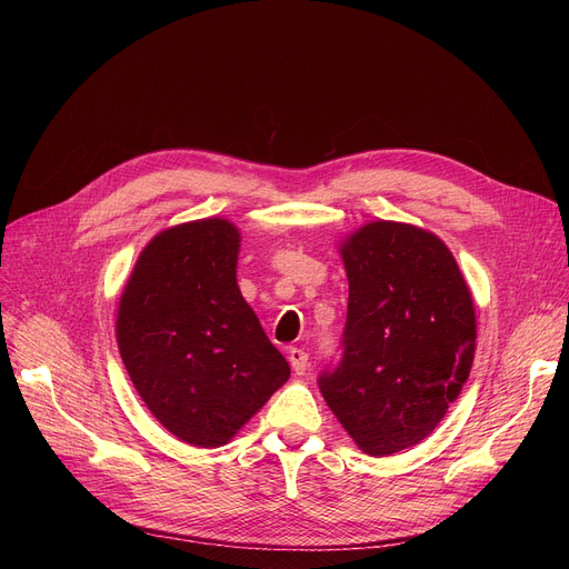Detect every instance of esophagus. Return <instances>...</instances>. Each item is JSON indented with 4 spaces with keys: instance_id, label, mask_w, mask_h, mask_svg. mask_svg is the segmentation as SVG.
<instances>
[{
    "instance_id": "esophagus-1",
    "label": "esophagus",
    "mask_w": 569,
    "mask_h": 569,
    "mask_svg": "<svg viewBox=\"0 0 569 569\" xmlns=\"http://www.w3.org/2000/svg\"><path fill=\"white\" fill-rule=\"evenodd\" d=\"M288 362H290V367H292V371L297 376H302L309 369V355L302 348H290Z\"/></svg>"
}]
</instances>
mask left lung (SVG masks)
I'll return each mask as SVG.
<instances>
[{"mask_svg": "<svg viewBox=\"0 0 569 569\" xmlns=\"http://www.w3.org/2000/svg\"><path fill=\"white\" fill-rule=\"evenodd\" d=\"M348 277L343 360L320 392L365 455L422 442L470 376L472 292L442 239L371 221L339 242Z\"/></svg>", "mask_w": 569, "mask_h": 569, "instance_id": "8db88e82", "label": "left lung"}]
</instances>
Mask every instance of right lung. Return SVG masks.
Returning a JSON list of instances; mask_svg holds the SVG:
<instances>
[{
    "mask_svg": "<svg viewBox=\"0 0 569 569\" xmlns=\"http://www.w3.org/2000/svg\"><path fill=\"white\" fill-rule=\"evenodd\" d=\"M237 226L198 219L161 230L119 297L114 335L136 392L193 447H221L290 378L237 286Z\"/></svg>",
    "mask_w": 569,
    "mask_h": 569,
    "instance_id": "right-lung-1",
    "label": "right lung"
}]
</instances>
